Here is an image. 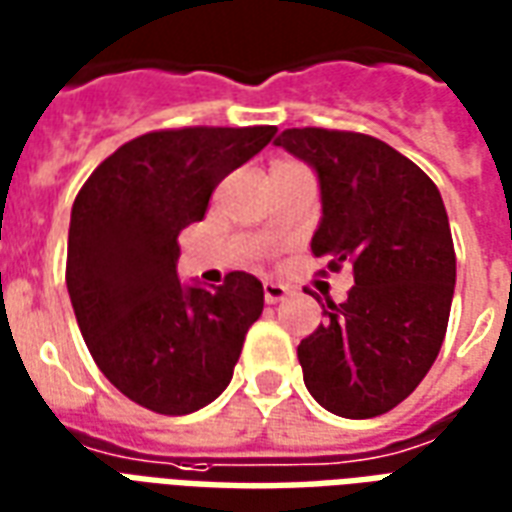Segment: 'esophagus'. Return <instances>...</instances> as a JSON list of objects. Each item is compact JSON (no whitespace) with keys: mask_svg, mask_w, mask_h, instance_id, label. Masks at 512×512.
I'll list each match as a JSON object with an SVG mask.
<instances>
[{"mask_svg":"<svg viewBox=\"0 0 512 512\" xmlns=\"http://www.w3.org/2000/svg\"><path fill=\"white\" fill-rule=\"evenodd\" d=\"M289 294V286L286 283H278V281H264V300L275 305V302H281L283 297Z\"/></svg>","mask_w":512,"mask_h":512,"instance_id":"esophagus-1","label":"esophagus"}]
</instances>
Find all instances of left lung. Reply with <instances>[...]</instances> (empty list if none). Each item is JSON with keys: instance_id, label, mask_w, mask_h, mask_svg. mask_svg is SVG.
<instances>
[{"instance_id": "8db88e82", "label": "left lung", "mask_w": 512, "mask_h": 512, "mask_svg": "<svg viewBox=\"0 0 512 512\" xmlns=\"http://www.w3.org/2000/svg\"><path fill=\"white\" fill-rule=\"evenodd\" d=\"M275 144L319 174L313 256L354 275L346 302L327 300V322L297 346L305 387L338 417L390 412L445 341L455 289L445 201L420 166L374 136L289 128Z\"/></svg>"}]
</instances>
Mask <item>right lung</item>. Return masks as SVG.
Returning <instances> with one entry per match:
<instances>
[{
  "mask_svg": "<svg viewBox=\"0 0 512 512\" xmlns=\"http://www.w3.org/2000/svg\"><path fill=\"white\" fill-rule=\"evenodd\" d=\"M275 130H152L108 155L73 201L65 281L78 330L108 382L149 412L177 417L215 401L261 316L264 289L248 272L182 286L177 237Z\"/></svg>",
  "mask_w": 512,
  "mask_h": 512,
  "instance_id": "obj_1",
  "label": "right lung"
}]
</instances>
